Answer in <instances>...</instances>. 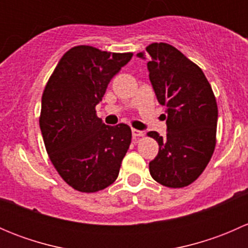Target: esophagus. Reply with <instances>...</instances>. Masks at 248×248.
<instances>
[{
	"instance_id": "1",
	"label": "esophagus",
	"mask_w": 248,
	"mask_h": 248,
	"mask_svg": "<svg viewBox=\"0 0 248 248\" xmlns=\"http://www.w3.org/2000/svg\"><path fill=\"white\" fill-rule=\"evenodd\" d=\"M132 136L134 137V138H138V137H141L144 136V132L142 131H138V129H132Z\"/></svg>"
}]
</instances>
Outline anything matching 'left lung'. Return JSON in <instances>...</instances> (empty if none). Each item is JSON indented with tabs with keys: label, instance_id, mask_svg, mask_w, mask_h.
<instances>
[{
	"label": "left lung",
	"instance_id": "1",
	"mask_svg": "<svg viewBox=\"0 0 248 248\" xmlns=\"http://www.w3.org/2000/svg\"><path fill=\"white\" fill-rule=\"evenodd\" d=\"M150 81L159 104L167 107V136L152 131L158 155L149 163L158 184L181 188L206 168L216 145L218 110L211 85L196 63L167 43L146 47ZM137 56L145 59L144 52Z\"/></svg>",
	"mask_w": 248,
	"mask_h": 248
}]
</instances>
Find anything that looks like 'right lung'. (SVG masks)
I'll use <instances>...</instances> for the list:
<instances>
[{"label":"right lung","mask_w":248,"mask_h":248,"mask_svg":"<svg viewBox=\"0 0 248 248\" xmlns=\"http://www.w3.org/2000/svg\"><path fill=\"white\" fill-rule=\"evenodd\" d=\"M132 56L74 46L44 89L39 127L46 152L60 176L79 192L101 191L119 176L132 131L124 124H104L94 108Z\"/></svg>","instance_id":"add662e5"}]
</instances>
